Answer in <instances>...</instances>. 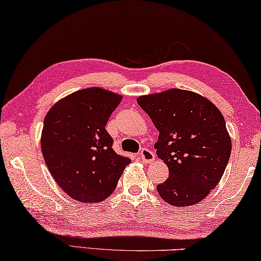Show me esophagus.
Instances as JSON below:
<instances>
[{"label": "esophagus", "instance_id": "obj_1", "mask_svg": "<svg viewBox=\"0 0 261 261\" xmlns=\"http://www.w3.org/2000/svg\"><path fill=\"white\" fill-rule=\"evenodd\" d=\"M139 155L144 163L146 164H150L154 161V153H153L151 150H148V148H143V150L140 151Z\"/></svg>", "mask_w": 261, "mask_h": 261}]
</instances>
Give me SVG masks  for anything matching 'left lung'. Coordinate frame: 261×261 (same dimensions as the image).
<instances>
[{
  "mask_svg": "<svg viewBox=\"0 0 261 261\" xmlns=\"http://www.w3.org/2000/svg\"><path fill=\"white\" fill-rule=\"evenodd\" d=\"M137 103L159 131L156 155L169 169L167 180L156 186L160 197L174 206L198 203L220 182L230 159L231 138L221 111L182 89L144 95Z\"/></svg>",
  "mask_w": 261,
  "mask_h": 261,
  "instance_id": "8db88e82",
  "label": "left lung"
}]
</instances>
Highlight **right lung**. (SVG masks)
Here are the masks:
<instances>
[{
    "label": "right lung",
    "mask_w": 261,
    "mask_h": 261,
    "mask_svg": "<svg viewBox=\"0 0 261 261\" xmlns=\"http://www.w3.org/2000/svg\"><path fill=\"white\" fill-rule=\"evenodd\" d=\"M121 101V95L93 87L61 98L45 116L40 140L44 160L56 182L74 200H106L130 164L114 151L106 130Z\"/></svg>",
    "instance_id": "1"
}]
</instances>
